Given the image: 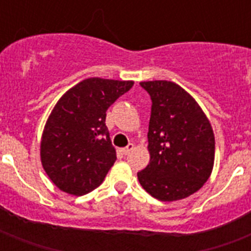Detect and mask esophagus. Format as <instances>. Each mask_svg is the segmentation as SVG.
<instances>
[{
    "label": "esophagus",
    "mask_w": 251,
    "mask_h": 251,
    "mask_svg": "<svg viewBox=\"0 0 251 251\" xmlns=\"http://www.w3.org/2000/svg\"><path fill=\"white\" fill-rule=\"evenodd\" d=\"M133 150H134V145H133V143H129V145L126 146L125 149H122V152L125 153V155H127V153L131 152Z\"/></svg>",
    "instance_id": "34e87169"
}]
</instances>
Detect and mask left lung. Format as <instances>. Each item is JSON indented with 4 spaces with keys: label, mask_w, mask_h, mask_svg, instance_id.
Returning <instances> with one entry per match:
<instances>
[{
    "label": "left lung",
    "mask_w": 251,
    "mask_h": 251,
    "mask_svg": "<svg viewBox=\"0 0 251 251\" xmlns=\"http://www.w3.org/2000/svg\"><path fill=\"white\" fill-rule=\"evenodd\" d=\"M152 105L149 125L150 164L138 172L153 198L172 202L194 194L210 177L215 137L198 102L168 80L141 82Z\"/></svg>",
    "instance_id": "8db88e82"
}]
</instances>
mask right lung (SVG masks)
<instances>
[{
	"label": "right lung",
	"mask_w": 251,
	"mask_h": 251,
	"mask_svg": "<svg viewBox=\"0 0 251 251\" xmlns=\"http://www.w3.org/2000/svg\"><path fill=\"white\" fill-rule=\"evenodd\" d=\"M133 84L88 78L57 101L43 131L40 157L60 190L80 197L104 181L117 159L105 125L106 109Z\"/></svg>",
	"instance_id": "right-lung-1"
}]
</instances>
